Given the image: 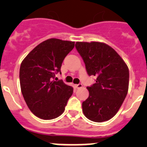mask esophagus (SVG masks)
Instances as JSON below:
<instances>
[{
    "label": "esophagus",
    "instance_id": "obj_1",
    "mask_svg": "<svg viewBox=\"0 0 147 147\" xmlns=\"http://www.w3.org/2000/svg\"><path fill=\"white\" fill-rule=\"evenodd\" d=\"M75 88H77V89H80V88H81V87H82V84H75Z\"/></svg>",
    "mask_w": 147,
    "mask_h": 147
}]
</instances>
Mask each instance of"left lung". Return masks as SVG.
<instances>
[{
  "label": "left lung",
  "mask_w": 147,
  "mask_h": 147,
  "mask_svg": "<svg viewBox=\"0 0 147 147\" xmlns=\"http://www.w3.org/2000/svg\"><path fill=\"white\" fill-rule=\"evenodd\" d=\"M86 70L97 78L87 87L89 97L82 102V112L91 121L102 122L113 117L121 107L129 89V68L109 45L100 42H77Z\"/></svg>",
  "instance_id": "obj_1"
}]
</instances>
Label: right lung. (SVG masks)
<instances>
[{
	"label": "right lung",
	"instance_id": "add662e5",
	"mask_svg": "<svg viewBox=\"0 0 147 147\" xmlns=\"http://www.w3.org/2000/svg\"><path fill=\"white\" fill-rule=\"evenodd\" d=\"M75 42L57 38L37 45L22 61L20 67L21 92L30 110L42 119L58 117L73 93L72 87L55 81L67 55Z\"/></svg>",
	"mask_w": 147,
	"mask_h": 147
}]
</instances>
